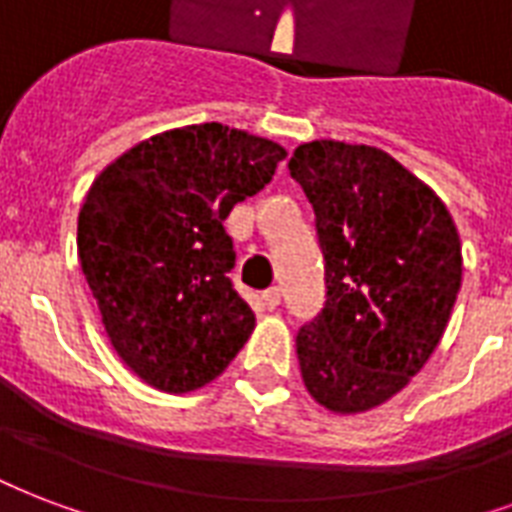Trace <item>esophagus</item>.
<instances>
[{
    "mask_svg": "<svg viewBox=\"0 0 512 512\" xmlns=\"http://www.w3.org/2000/svg\"><path fill=\"white\" fill-rule=\"evenodd\" d=\"M261 302H264V307H267V310H275V307L280 305V288L278 286L267 288V291L261 294Z\"/></svg>",
    "mask_w": 512,
    "mask_h": 512,
    "instance_id": "1",
    "label": "esophagus"
}]
</instances>
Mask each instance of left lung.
<instances>
[{
    "label": "left lung",
    "mask_w": 512,
    "mask_h": 512,
    "mask_svg": "<svg viewBox=\"0 0 512 512\" xmlns=\"http://www.w3.org/2000/svg\"><path fill=\"white\" fill-rule=\"evenodd\" d=\"M315 213L326 302L297 332L310 397L332 413L383 405L443 337L461 240L432 188L370 145L315 140L291 161Z\"/></svg>",
    "instance_id": "1"
}]
</instances>
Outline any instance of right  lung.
<instances>
[{"label":"right lung","instance_id":"right-lung-1","mask_svg":"<svg viewBox=\"0 0 512 512\" xmlns=\"http://www.w3.org/2000/svg\"><path fill=\"white\" fill-rule=\"evenodd\" d=\"M286 151L199 124L142 140L107 164L78 215V259L115 353L148 386L186 394L248 343L256 315L234 291L224 221Z\"/></svg>","mask_w":512,"mask_h":512}]
</instances>
